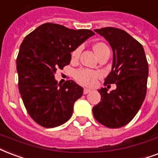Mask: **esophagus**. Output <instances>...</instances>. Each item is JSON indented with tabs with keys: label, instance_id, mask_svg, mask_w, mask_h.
Listing matches in <instances>:
<instances>
[{
	"label": "esophagus",
	"instance_id": "34e87169",
	"mask_svg": "<svg viewBox=\"0 0 158 158\" xmlns=\"http://www.w3.org/2000/svg\"><path fill=\"white\" fill-rule=\"evenodd\" d=\"M90 92H91L90 89H84V94H89Z\"/></svg>",
	"mask_w": 158,
	"mask_h": 158
}]
</instances>
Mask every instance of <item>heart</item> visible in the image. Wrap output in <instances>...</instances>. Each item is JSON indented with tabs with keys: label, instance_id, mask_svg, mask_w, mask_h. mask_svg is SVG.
<instances>
[{
	"label": "heart",
	"instance_id": "b5f03b06",
	"mask_svg": "<svg viewBox=\"0 0 158 158\" xmlns=\"http://www.w3.org/2000/svg\"><path fill=\"white\" fill-rule=\"evenodd\" d=\"M94 51L96 55H100L103 52H104L106 50H108V47L103 42H98L94 44ZM79 53H80V48H77L72 52V59H77L79 57ZM74 77L77 82L84 86H93L94 85L97 79L100 77V74L97 71L89 69L81 68L74 71Z\"/></svg>",
	"mask_w": 158,
	"mask_h": 158
}]
</instances>
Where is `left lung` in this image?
<instances>
[{
  "label": "left lung",
  "mask_w": 158,
  "mask_h": 158,
  "mask_svg": "<svg viewBox=\"0 0 158 158\" xmlns=\"http://www.w3.org/2000/svg\"><path fill=\"white\" fill-rule=\"evenodd\" d=\"M111 45L114 53L112 71L104 85L116 84V89L108 93L98 90L101 101L93 108L99 123L110 128L127 124L140 109L147 94L148 64L143 45L129 34L114 27L94 30Z\"/></svg>",
  "instance_id": "left-lung-1"
}]
</instances>
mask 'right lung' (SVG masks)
<instances>
[{
  "label": "right lung",
  "mask_w": 158,
  "mask_h": 158,
  "mask_svg": "<svg viewBox=\"0 0 158 158\" xmlns=\"http://www.w3.org/2000/svg\"><path fill=\"white\" fill-rule=\"evenodd\" d=\"M94 35L90 30L45 23L24 39L16 59L18 86L27 113L36 123L55 127L70 118L83 88L73 80L58 85L54 74L69 64L70 52Z\"/></svg>",
  "instance_id": "right-lung-1"
}]
</instances>
